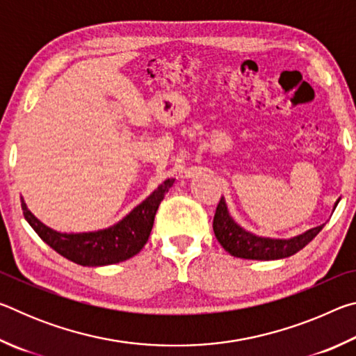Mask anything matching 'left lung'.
<instances>
[{"instance_id":"left-lung-1","label":"left lung","mask_w":356,"mask_h":356,"mask_svg":"<svg viewBox=\"0 0 356 356\" xmlns=\"http://www.w3.org/2000/svg\"><path fill=\"white\" fill-rule=\"evenodd\" d=\"M336 201L334 209L337 206ZM323 229V225L312 227L293 238H268L259 237L240 227L232 216L229 215L225 200H220L213 216V232L220 245L229 254L242 259H254V261H275L284 259L303 250L312 238Z\"/></svg>"}]
</instances>
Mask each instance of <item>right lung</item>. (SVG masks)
Instances as JSON below:
<instances>
[{"label":"right lung","instance_id":"right-lung-1","mask_svg":"<svg viewBox=\"0 0 356 356\" xmlns=\"http://www.w3.org/2000/svg\"><path fill=\"white\" fill-rule=\"evenodd\" d=\"M172 184L174 179L165 180L127 216H124L114 226L95 232H56L35 218L23 200L22 210L35 234L59 254L84 267H100V265L127 261L143 250L152 231L156 210Z\"/></svg>","mask_w":356,"mask_h":356}]
</instances>
